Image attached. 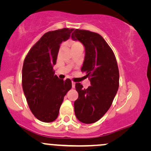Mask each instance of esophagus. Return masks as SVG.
I'll return each instance as SVG.
<instances>
[{
  "instance_id": "1",
  "label": "esophagus",
  "mask_w": 151,
  "mask_h": 151,
  "mask_svg": "<svg viewBox=\"0 0 151 151\" xmlns=\"http://www.w3.org/2000/svg\"><path fill=\"white\" fill-rule=\"evenodd\" d=\"M72 88L75 87V83L73 82V81H72Z\"/></svg>"
}]
</instances>
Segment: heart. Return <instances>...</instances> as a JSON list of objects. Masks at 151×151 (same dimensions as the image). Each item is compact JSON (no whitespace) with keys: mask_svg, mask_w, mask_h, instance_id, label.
Here are the masks:
<instances>
[{"mask_svg":"<svg viewBox=\"0 0 151 151\" xmlns=\"http://www.w3.org/2000/svg\"><path fill=\"white\" fill-rule=\"evenodd\" d=\"M69 45H70V47H71L72 51V50H77V49H83L82 44H81L80 42H79V41L71 40V41H70V42H69ZM63 46H64V45L62 44V46H61V49L62 47H63Z\"/></svg>","mask_w":151,"mask_h":151,"instance_id":"obj_1","label":"heart"}]
</instances>
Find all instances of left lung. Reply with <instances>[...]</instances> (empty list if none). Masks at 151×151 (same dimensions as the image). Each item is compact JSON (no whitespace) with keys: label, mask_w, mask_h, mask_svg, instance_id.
Returning <instances> with one entry per match:
<instances>
[{"label":"left lung","mask_w":151,"mask_h":151,"mask_svg":"<svg viewBox=\"0 0 151 151\" xmlns=\"http://www.w3.org/2000/svg\"><path fill=\"white\" fill-rule=\"evenodd\" d=\"M72 38L79 40L85 47L81 72H85L91 82L87 89L76 83L79 96L74 104V113L81 122L93 124L106 113L117 93L119 72L116 59L99 34L76 29Z\"/></svg>","instance_id":"1"}]
</instances>
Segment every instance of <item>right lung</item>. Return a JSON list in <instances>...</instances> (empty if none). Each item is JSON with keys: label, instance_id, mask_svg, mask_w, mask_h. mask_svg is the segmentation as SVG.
Wrapping results in <instances>:
<instances>
[{"label": "right lung", "instance_id": "1", "mask_svg": "<svg viewBox=\"0 0 151 151\" xmlns=\"http://www.w3.org/2000/svg\"><path fill=\"white\" fill-rule=\"evenodd\" d=\"M74 29L50 31L32 46L26 55L22 71V84L29 108L38 120L52 122L58 116L64 96L72 88L55 74L60 44L70 38Z\"/></svg>", "mask_w": 151, "mask_h": 151}]
</instances>
